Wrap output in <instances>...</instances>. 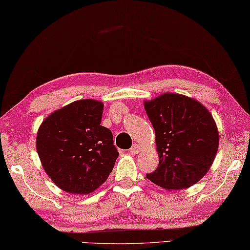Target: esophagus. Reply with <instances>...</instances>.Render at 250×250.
Listing matches in <instances>:
<instances>
[{"label": "esophagus", "instance_id": "esophagus-1", "mask_svg": "<svg viewBox=\"0 0 250 250\" xmlns=\"http://www.w3.org/2000/svg\"><path fill=\"white\" fill-rule=\"evenodd\" d=\"M141 149L142 148L137 145V144H134L133 146H132V148L130 149V152L133 153V155H137V153L141 152Z\"/></svg>", "mask_w": 250, "mask_h": 250}]
</instances>
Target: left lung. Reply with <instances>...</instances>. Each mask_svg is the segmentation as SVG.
Wrapping results in <instances>:
<instances>
[{
    "instance_id": "8db88e82",
    "label": "left lung",
    "mask_w": 250,
    "mask_h": 250,
    "mask_svg": "<svg viewBox=\"0 0 250 250\" xmlns=\"http://www.w3.org/2000/svg\"><path fill=\"white\" fill-rule=\"evenodd\" d=\"M156 132L159 167L146 174L166 190L189 188L203 178L219 145L217 125L199 101L178 93H163L144 102Z\"/></svg>"
}]
</instances>
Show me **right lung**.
<instances>
[{
	"instance_id": "1",
	"label": "right lung",
	"mask_w": 250,
	"mask_h": 250,
	"mask_svg": "<svg viewBox=\"0 0 250 250\" xmlns=\"http://www.w3.org/2000/svg\"><path fill=\"white\" fill-rule=\"evenodd\" d=\"M104 104L83 99L45 118L36 150L46 174L60 189L89 194L108 178L119 152L111 131L101 125Z\"/></svg>"
}]
</instances>
